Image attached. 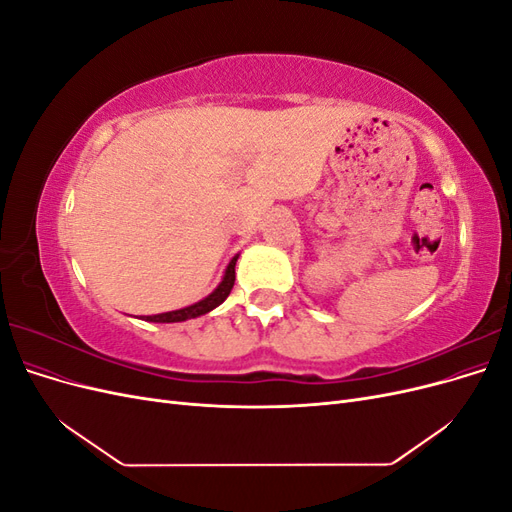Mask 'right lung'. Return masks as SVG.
<instances>
[{"label":"right lung","instance_id":"obj_1","mask_svg":"<svg viewBox=\"0 0 512 512\" xmlns=\"http://www.w3.org/2000/svg\"><path fill=\"white\" fill-rule=\"evenodd\" d=\"M237 258H239V256H235V258L230 260V265L226 267L222 284H220L218 288H215L207 299L198 301V303H194V305H190V307L177 309V312H166V314H158V316H147L145 320H149V322H183V320L198 318V316H203V314L211 312V309H215L220 303L226 301V297L230 294L232 286H235V265H237Z\"/></svg>","mask_w":512,"mask_h":512}]
</instances>
